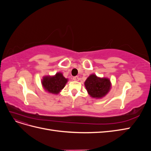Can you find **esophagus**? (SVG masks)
I'll return each mask as SVG.
<instances>
[{
  "mask_svg": "<svg viewBox=\"0 0 151 151\" xmlns=\"http://www.w3.org/2000/svg\"><path fill=\"white\" fill-rule=\"evenodd\" d=\"M73 80L75 81H78L79 80V77H78V76H75V77H73Z\"/></svg>",
  "mask_w": 151,
  "mask_h": 151,
  "instance_id": "1",
  "label": "esophagus"
}]
</instances>
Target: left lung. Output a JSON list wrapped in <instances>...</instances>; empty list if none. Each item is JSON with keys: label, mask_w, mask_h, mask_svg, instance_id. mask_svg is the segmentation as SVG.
Returning <instances> with one entry per match:
<instances>
[{"label": "left lung", "mask_w": 151, "mask_h": 151, "mask_svg": "<svg viewBox=\"0 0 151 151\" xmlns=\"http://www.w3.org/2000/svg\"><path fill=\"white\" fill-rule=\"evenodd\" d=\"M86 89L90 96L99 99L106 95L111 89L110 80L100 78L95 74L90 75L84 83Z\"/></svg>", "instance_id": "8db88e82"}]
</instances>
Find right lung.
<instances>
[{
    "mask_svg": "<svg viewBox=\"0 0 151 151\" xmlns=\"http://www.w3.org/2000/svg\"><path fill=\"white\" fill-rule=\"evenodd\" d=\"M68 79L63 77L60 72L53 76H45L42 80V84L45 91L50 93L57 94L64 88Z\"/></svg>",
    "mask_w": 151,
    "mask_h": 151,
    "instance_id": "obj_1",
    "label": "right lung"
}]
</instances>
